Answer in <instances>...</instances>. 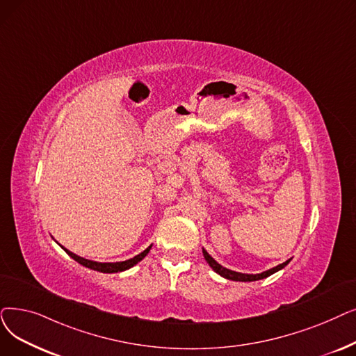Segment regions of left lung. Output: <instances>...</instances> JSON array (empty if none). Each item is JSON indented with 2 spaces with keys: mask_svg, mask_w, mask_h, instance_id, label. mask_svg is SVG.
<instances>
[{
  "mask_svg": "<svg viewBox=\"0 0 356 356\" xmlns=\"http://www.w3.org/2000/svg\"><path fill=\"white\" fill-rule=\"evenodd\" d=\"M202 252H204L205 260L208 261L209 266H211L216 273H220L221 276L227 277V280H229V281H238V282H252V281L264 280V277H268V276H270L272 273H275V272H277V270H281L282 268H285V266L289 264V261H291V259H289V260L284 261L282 265H277L276 268H272V269H269V270H266V272H261V273H257V275H247V273H238V272H234V270H229V269L222 268L220 264H216V261L207 253V250H202Z\"/></svg>",
  "mask_w": 356,
  "mask_h": 356,
  "instance_id": "8db88e82",
  "label": "left lung"
}]
</instances>
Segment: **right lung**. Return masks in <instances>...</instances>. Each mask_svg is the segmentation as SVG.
I'll return each mask as SVG.
<instances>
[{
    "mask_svg": "<svg viewBox=\"0 0 356 356\" xmlns=\"http://www.w3.org/2000/svg\"><path fill=\"white\" fill-rule=\"evenodd\" d=\"M63 249H64V247H63ZM149 249H151V245L148 247V249H145L143 253L138 254V256H135V257H132V259H129V260H125V261H116V264H97V261L87 260V259H83V257H80V256H76V254L68 252L67 249H64V250H65V252L68 253V256H71L75 261H79L80 265H83V266H86V268H88V269L97 270V272H103V273H116V272L127 270V269L132 268L134 265H136L138 261H141V260L148 254Z\"/></svg>",
    "mask_w": 356,
    "mask_h": 356,
    "instance_id": "obj_1",
    "label": "right lung"
}]
</instances>
